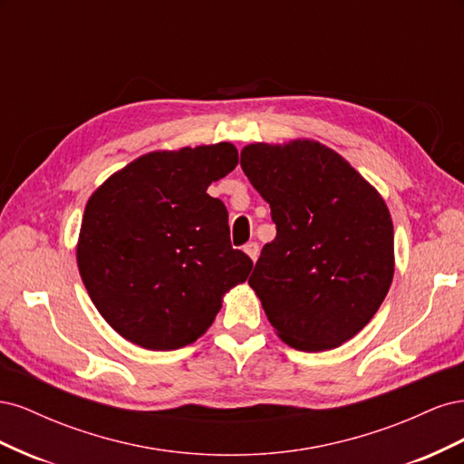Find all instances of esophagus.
I'll list each match as a JSON object with an SVG mask.
<instances>
[{"mask_svg": "<svg viewBox=\"0 0 464 464\" xmlns=\"http://www.w3.org/2000/svg\"><path fill=\"white\" fill-rule=\"evenodd\" d=\"M244 251H246V254L249 256V259L251 261H257V257H259V246H257V242H249V244H246L244 246Z\"/></svg>", "mask_w": 464, "mask_h": 464, "instance_id": "1", "label": "esophagus"}]
</instances>
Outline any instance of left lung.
I'll return each instance as SVG.
<instances>
[{
    "instance_id": "8db88e82",
    "label": "left lung",
    "mask_w": 464,
    "mask_h": 464,
    "mask_svg": "<svg viewBox=\"0 0 464 464\" xmlns=\"http://www.w3.org/2000/svg\"><path fill=\"white\" fill-rule=\"evenodd\" d=\"M240 164L276 224L247 280L266 319L304 353L341 346L368 325L392 283L395 236L383 198L312 139L251 143Z\"/></svg>"
}]
</instances>
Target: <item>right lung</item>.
Wrapping results in <instances>:
<instances>
[{
  "label": "right lung",
  "mask_w": 464,
  "mask_h": 464,
  "mask_svg": "<svg viewBox=\"0 0 464 464\" xmlns=\"http://www.w3.org/2000/svg\"><path fill=\"white\" fill-rule=\"evenodd\" d=\"M237 164L232 143L154 150L87 201L77 265L92 304L147 350L191 344L254 266L230 244L228 210L207 188Z\"/></svg>",
  "instance_id": "1"
}]
</instances>
